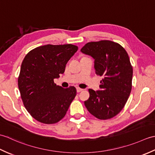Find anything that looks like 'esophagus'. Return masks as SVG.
Segmentation results:
<instances>
[{
  "mask_svg": "<svg viewBox=\"0 0 155 155\" xmlns=\"http://www.w3.org/2000/svg\"><path fill=\"white\" fill-rule=\"evenodd\" d=\"M83 89H82V88H77V93H80V92L83 91Z\"/></svg>",
  "mask_w": 155,
  "mask_h": 155,
  "instance_id": "esophagus-1",
  "label": "esophagus"
}]
</instances>
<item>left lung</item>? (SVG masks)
I'll list each match as a JSON object with an SVG mask.
<instances>
[{"label":"left lung","mask_w":155,"mask_h":155,"mask_svg":"<svg viewBox=\"0 0 155 155\" xmlns=\"http://www.w3.org/2000/svg\"><path fill=\"white\" fill-rule=\"evenodd\" d=\"M81 51L94 59L96 73L103 77L99 90H88L85 107L98 119L113 118L124 107L132 88L133 67L127 52L110 41L88 42Z\"/></svg>","instance_id":"1"}]
</instances>
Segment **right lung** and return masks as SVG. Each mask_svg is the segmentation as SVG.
Segmentation results:
<instances>
[{"instance_id": "1", "label": "right lung", "mask_w": 155, "mask_h": 155, "mask_svg": "<svg viewBox=\"0 0 155 155\" xmlns=\"http://www.w3.org/2000/svg\"><path fill=\"white\" fill-rule=\"evenodd\" d=\"M78 50L71 44L47 45L34 48L23 60L18 79L26 109L35 119L45 124L58 123L73 101L74 87L64 88L54 83L64 73L66 64Z\"/></svg>"}]
</instances>
